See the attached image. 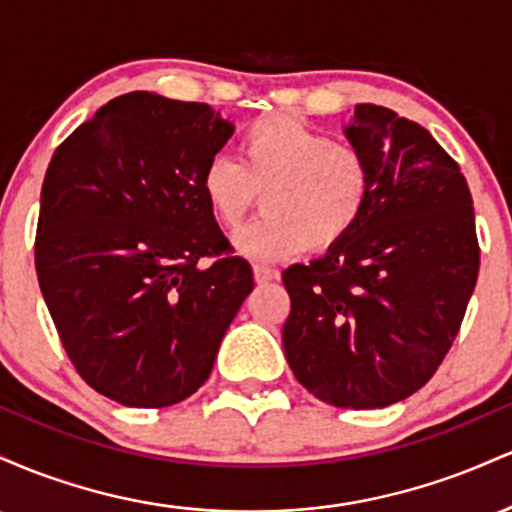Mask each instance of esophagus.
<instances>
[{
  "mask_svg": "<svg viewBox=\"0 0 512 512\" xmlns=\"http://www.w3.org/2000/svg\"><path fill=\"white\" fill-rule=\"evenodd\" d=\"M279 269L269 267V264H255V281L257 284H272V281H279Z\"/></svg>",
  "mask_w": 512,
  "mask_h": 512,
  "instance_id": "esophagus-1",
  "label": "esophagus"
}]
</instances>
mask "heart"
Instances as JSON below:
<instances>
[{
  "mask_svg": "<svg viewBox=\"0 0 512 512\" xmlns=\"http://www.w3.org/2000/svg\"><path fill=\"white\" fill-rule=\"evenodd\" d=\"M370 182L361 151L291 115L252 122L240 134L238 158L219 154L202 170L204 199L226 231H236L264 192V214L236 238L255 262L342 243L363 219Z\"/></svg>",
  "mask_w": 512,
  "mask_h": 512,
  "instance_id": "b5f03b06",
  "label": "heart"
}]
</instances>
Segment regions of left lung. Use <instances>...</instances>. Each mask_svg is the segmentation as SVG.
Listing matches in <instances>:
<instances>
[{"label": "left lung", "instance_id": "left-lung-1", "mask_svg": "<svg viewBox=\"0 0 512 512\" xmlns=\"http://www.w3.org/2000/svg\"><path fill=\"white\" fill-rule=\"evenodd\" d=\"M346 139L370 166L354 231L281 279L291 296L286 361L305 390L342 409H380L421 390L460 332L479 243L464 175L416 122L356 105Z\"/></svg>", "mask_w": 512, "mask_h": 512}]
</instances>
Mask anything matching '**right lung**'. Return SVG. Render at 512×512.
<instances>
[{"mask_svg": "<svg viewBox=\"0 0 512 512\" xmlns=\"http://www.w3.org/2000/svg\"><path fill=\"white\" fill-rule=\"evenodd\" d=\"M233 122L134 91L57 146L35 272L69 361L101 395L161 409L197 392L255 289L202 192ZM214 256L209 268L198 264Z\"/></svg>", "mask_w": 512, "mask_h": 512, "instance_id": "add662e5", "label": "right lung"}]
</instances>
